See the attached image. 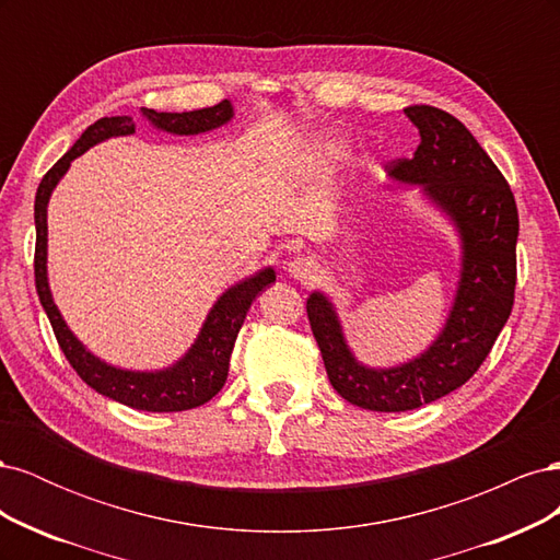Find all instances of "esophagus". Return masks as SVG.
<instances>
[{
  "mask_svg": "<svg viewBox=\"0 0 560 560\" xmlns=\"http://www.w3.org/2000/svg\"><path fill=\"white\" fill-rule=\"evenodd\" d=\"M287 273L294 280L301 282H311L317 278V264L311 257H294L290 264H287Z\"/></svg>",
  "mask_w": 560,
  "mask_h": 560,
  "instance_id": "obj_1",
  "label": "esophagus"
}]
</instances>
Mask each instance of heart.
<instances>
[{"label": "heart", "mask_w": 560, "mask_h": 560, "mask_svg": "<svg viewBox=\"0 0 560 560\" xmlns=\"http://www.w3.org/2000/svg\"><path fill=\"white\" fill-rule=\"evenodd\" d=\"M329 156L336 161V159H341L343 156V149L341 147H338V144H334L331 149H329Z\"/></svg>", "instance_id": "heart-1"}]
</instances>
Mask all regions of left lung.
<instances>
[{
  "label": "left lung",
  "mask_w": 560,
  "mask_h": 560,
  "mask_svg": "<svg viewBox=\"0 0 560 560\" xmlns=\"http://www.w3.org/2000/svg\"><path fill=\"white\" fill-rule=\"evenodd\" d=\"M404 114L418 128L420 144L411 159L395 161L389 175L420 186L460 235V282L444 329L411 362L374 369L352 354L334 303L322 292L306 301L336 393L360 409L383 413L436 401L477 374L512 315L516 290L518 210L510 184L448 112L413 105Z\"/></svg>",
  "instance_id": "left-lung-1"
}]
</instances>
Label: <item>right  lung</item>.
<instances>
[{"label": "right lung", "instance_id": "right-lung-1", "mask_svg": "<svg viewBox=\"0 0 560 560\" xmlns=\"http://www.w3.org/2000/svg\"><path fill=\"white\" fill-rule=\"evenodd\" d=\"M142 116L147 121L173 135H198L208 132L219 126L229 124L233 118V105L229 100L214 107L194 109V112H156L142 107ZM135 121L132 116H105L81 132V138L74 147L50 167L44 175L37 198H35V226H37V247H35V282L42 306L50 319V327L65 352L67 362L81 376V381L91 385L95 393L105 395L118 404H126L130 409L151 411V413H171L186 411L196 406L210 401L219 389L224 387L229 376V362L235 346V338L247 317L252 301L264 292L270 282H276V270L264 268L259 273L245 278L243 282L229 287V290L217 299L212 311L198 331L194 346L184 352V358L173 366L159 371H130L118 369L103 362L91 350H86L79 338L67 327L58 306L50 296L48 273H46V243H48V224H46V208L50 194L62 175L70 171V163L81 156L83 151L105 142L109 138H121V135H132Z\"/></svg>", "mask_w": 560, "mask_h": 560}]
</instances>
